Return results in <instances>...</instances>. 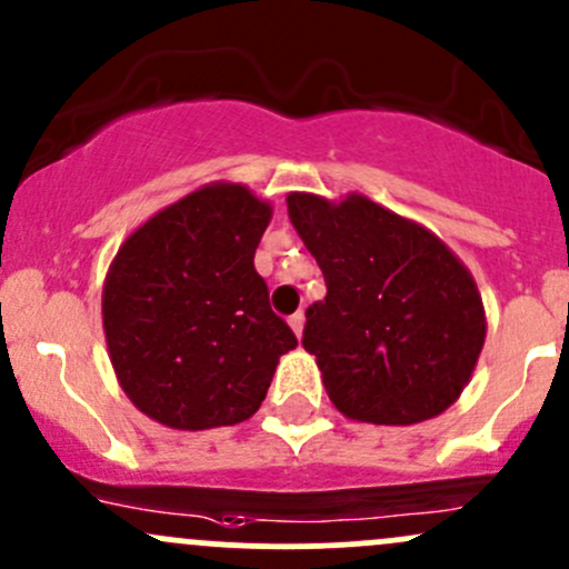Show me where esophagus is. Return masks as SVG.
<instances>
[{
	"mask_svg": "<svg viewBox=\"0 0 569 569\" xmlns=\"http://www.w3.org/2000/svg\"><path fill=\"white\" fill-rule=\"evenodd\" d=\"M287 323H290L292 331H296V337H301V331H303V312L290 315V318H287Z\"/></svg>",
	"mask_w": 569,
	"mask_h": 569,
	"instance_id": "34e87169",
	"label": "esophagus"
}]
</instances>
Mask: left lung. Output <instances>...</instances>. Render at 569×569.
<instances>
[{
	"mask_svg": "<svg viewBox=\"0 0 569 569\" xmlns=\"http://www.w3.org/2000/svg\"><path fill=\"white\" fill-rule=\"evenodd\" d=\"M287 213L326 279L301 345L318 359L333 408L372 425L447 411L485 345L482 298L432 232L372 199L287 197Z\"/></svg>",
	"mask_w": 569,
	"mask_h": 569,
	"instance_id": "1",
	"label": "left lung"
}]
</instances>
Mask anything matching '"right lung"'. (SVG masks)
<instances>
[{
	"mask_svg": "<svg viewBox=\"0 0 569 569\" xmlns=\"http://www.w3.org/2000/svg\"><path fill=\"white\" fill-rule=\"evenodd\" d=\"M271 208L236 183L156 213L117 251L103 331L122 391L174 430L238 425L262 406L296 333L268 301L254 251Z\"/></svg>",
	"mask_w": 569,
	"mask_h": 569,
	"instance_id": "1",
	"label": "right lung"
}]
</instances>
